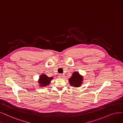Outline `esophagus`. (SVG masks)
Wrapping results in <instances>:
<instances>
[{"instance_id": "obj_1", "label": "esophagus", "mask_w": 123, "mask_h": 123, "mask_svg": "<svg viewBox=\"0 0 123 123\" xmlns=\"http://www.w3.org/2000/svg\"><path fill=\"white\" fill-rule=\"evenodd\" d=\"M58 77L59 78H63L64 77V75L62 74H59L58 75Z\"/></svg>"}]
</instances>
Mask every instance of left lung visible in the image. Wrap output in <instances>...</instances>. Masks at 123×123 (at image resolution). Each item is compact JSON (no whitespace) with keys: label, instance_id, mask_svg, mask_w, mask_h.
<instances>
[{"label":"left lung","instance_id":"obj_1","mask_svg":"<svg viewBox=\"0 0 123 123\" xmlns=\"http://www.w3.org/2000/svg\"><path fill=\"white\" fill-rule=\"evenodd\" d=\"M83 76L77 71L74 72L71 77L69 78V84L71 85V86L75 87L80 86L83 83Z\"/></svg>","mask_w":123,"mask_h":123}]
</instances>
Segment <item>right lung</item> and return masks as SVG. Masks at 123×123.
<instances>
[{
  "mask_svg": "<svg viewBox=\"0 0 123 123\" xmlns=\"http://www.w3.org/2000/svg\"><path fill=\"white\" fill-rule=\"evenodd\" d=\"M53 79V77H48L45 74H41L39 77L38 81L40 87H45L48 86Z\"/></svg>",
  "mask_w": 123,
  "mask_h": 123,
  "instance_id": "right-lung-1",
  "label": "right lung"
}]
</instances>
